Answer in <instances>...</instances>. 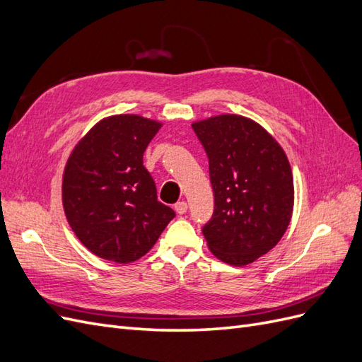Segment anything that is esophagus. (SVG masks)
Wrapping results in <instances>:
<instances>
[{
    "instance_id": "obj_1",
    "label": "esophagus",
    "mask_w": 362,
    "mask_h": 362,
    "mask_svg": "<svg viewBox=\"0 0 362 362\" xmlns=\"http://www.w3.org/2000/svg\"><path fill=\"white\" fill-rule=\"evenodd\" d=\"M187 208H189V205H187V202H185V201H180V202L175 204V211H177L178 214H185V213H187Z\"/></svg>"
}]
</instances>
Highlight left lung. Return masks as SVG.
I'll return each mask as SVG.
<instances>
[{
    "label": "left lung",
    "instance_id": "obj_1",
    "mask_svg": "<svg viewBox=\"0 0 362 362\" xmlns=\"http://www.w3.org/2000/svg\"><path fill=\"white\" fill-rule=\"evenodd\" d=\"M202 144L214 213L202 228L211 254L246 266L278 245L291 221L294 187L286 152L252 119L218 115L192 124Z\"/></svg>",
    "mask_w": 362,
    "mask_h": 362
}]
</instances>
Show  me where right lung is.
I'll return each mask as SVG.
<instances>
[{
    "instance_id": "1",
    "label": "right lung",
    "mask_w": 362,
    "mask_h": 362,
    "mask_svg": "<svg viewBox=\"0 0 362 362\" xmlns=\"http://www.w3.org/2000/svg\"><path fill=\"white\" fill-rule=\"evenodd\" d=\"M161 124L137 115L100 120L72 151L63 173V208L96 257L127 264L156 245L175 211L157 199L144 152Z\"/></svg>"
}]
</instances>
